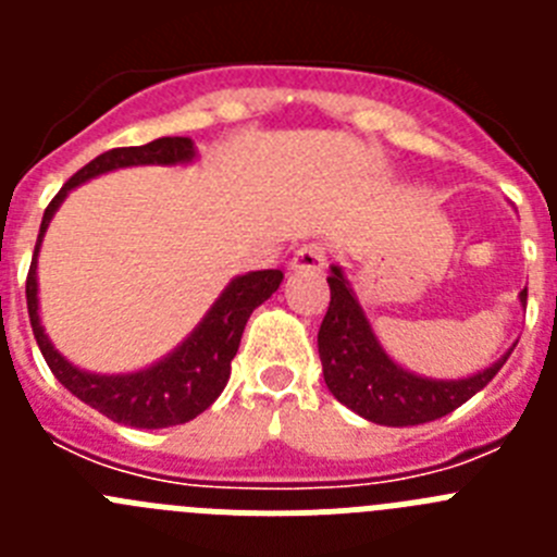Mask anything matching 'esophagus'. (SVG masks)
Instances as JSON below:
<instances>
[{
	"mask_svg": "<svg viewBox=\"0 0 557 557\" xmlns=\"http://www.w3.org/2000/svg\"><path fill=\"white\" fill-rule=\"evenodd\" d=\"M323 264H326V250L318 243H312L304 245L301 250H295L289 268H293L295 273H321Z\"/></svg>",
	"mask_w": 557,
	"mask_h": 557,
	"instance_id": "esophagus-1",
	"label": "esophagus"
}]
</instances>
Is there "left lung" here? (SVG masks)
<instances>
[{
    "label": "left lung",
    "mask_w": 557,
    "mask_h": 557,
    "mask_svg": "<svg viewBox=\"0 0 557 557\" xmlns=\"http://www.w3.org/2000/svg\"><path fill=\"white\" fill-rule=\"evenodd\" d=\"M326 282L332 301L318 332L323 379L339 405L373 424L416 426L449 416L488 385L513 351L510 348L494 366L469 379L418 376L396 366L385 348L379 346L343 268L334 264ZM519 301L528 304V289H521Z\"/></svg>",
    "instance_id": "left-lung-1"
}]
</instances>
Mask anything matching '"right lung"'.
I'll list each match as a JSON object with an SVG mask.
<instances>
[{"label": "right lung", "instance_id": "1", "mask_svg": "<svg viewBox=\"0 0 557 557\" xmlns=\"http://www.w3.org/2000/svg\"><path fill=\"white\" fill-rule=\"evenodd\" d=\"M191 159H195V141L189 136H161L141 147H113V150L97 156L95 161H88L61 186V191L44 211L36 253H33V264L27 273L29 326H33L49 371L55 373L58 382L72 396L86 401L88 407H95L97 412L108 416L116 424L139 426V430H164V426L186 424L200 416L206 407L214 405V398L228 385L231 359L236 357L250 312L278 289L284 273L282 270H256V273L236 275L234 282L220 293L214 307L206 312L198 329L175 351L166 354L164 359L145 371L100 376V373H88L72 366L44 334L41 318H38V250H41L49 220L75 186L86 184L88 178L102 175V172L120 170V166L189 164Z\"/></svg>", "mask_w": 557, "mask_h": 557}]
</instances>
